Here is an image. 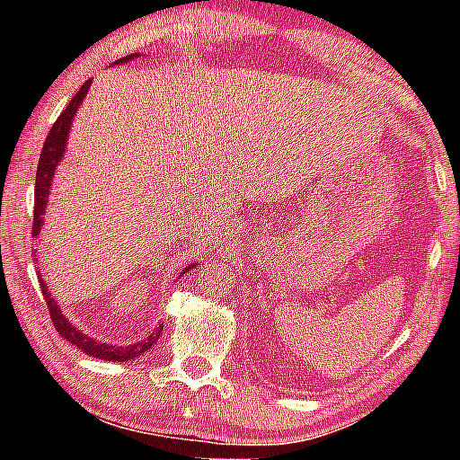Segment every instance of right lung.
<instances>
[{
	"label": "right lung",
	"mask_w": 460,
	"mask_h": 460,
	"mask_svg": "<svg viewBox=\"0 0 460 460\" xmlns=\"http://www.w3.org/2000/svg\"><path fill=\"white\" fill-rule=\"evenodd\" d=\"M134 58V54L131 56H125L119 62H128ZM92 85V79H87L84 85H81V90L75 93L71 98V102L66 104V109L60 112V117L56 119V123L52 125V129H49V134L46 137V144H43V150H41V156H40V165H37V175H35V211H33V228H31V234L33 236H40L41 232V224H43V213H46V205H48V194H49V186H52V178H54V169L58 167V163L62 159V155H65V146H66V136H68V129H71V121L75 117V112L84 102L87 90H90ZM194 266H199V263H194ZM194 266H190L188 270H192ZM41 282V291H43V299H46L48 304V310H49V318H52L54 323V329L60 332L62 337L66 339V341H71L73 345H77L79 349H84L87 356H93L98 358V360H111V362H125V360H134V358L142 356L144 351L153 349L156 339L161 335V329L155 331L153 335L142 339V341H137L134 345H125V348H115V345H109V343H100L96 339H90L84 332L75 329V326L68 323V320L62 316L60 307L56 305V301L49 297L48 288H46V282Z\"/></svg>",
	"instance_id": "right-lung-1"
}]
</instances>
